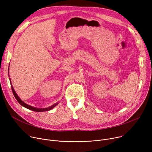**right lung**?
I'll use <instances>...</instances> for the list:
<instances>
[{
    "instance_id": "obj_1",
    "label": "right lung",
    "mask_w": 152,
    "mask_h": 152,
    "mask_svg": "<svg viewBox=\"0 0 152 152\" xmlns=\"http://www.w3.org/2000/svg\"><path fill=\"white\" fill-rule=\"evenodd\" d=\"M8 72H9V68H8ZM9 79H10V78H9ZM10 84H11V87H12V92H13V95H14L15 98L16 99V100L18 101V102L20 104H21V105L23 106H24V107H26V108H27V109H30V110H33V111H35V112H44V111H48V110H50V109H52L53 108H54L56 106H57V105L58 104V103H56V104H53V105H52V106H50V107H46V108H37V107H33V106H30V105H28V104H27L25 103L24 102H23V101H22L21 99H20V98L18 96V95L16 93L15 90H14L13 87V86H12V83H11V80H10Z\"/></svg>"
}]
</instances>
